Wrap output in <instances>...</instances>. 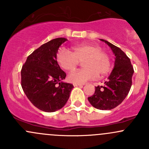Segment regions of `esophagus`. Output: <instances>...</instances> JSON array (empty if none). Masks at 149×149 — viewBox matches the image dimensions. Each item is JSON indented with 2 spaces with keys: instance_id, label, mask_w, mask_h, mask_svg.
Instances as JSON below:
<instances>
[{
  "instance_id": "obj_1",
  "label": "esophagus",
  "mask_w": 149,
  "mask_h": 149,
  "mask_svg": "<svg viewBox=\"0 0 149 149\" xmlns=\"http://www.w3.org/2000/svg\"><path fill=\"white\" fill-rule=\"evenodd\" d=\"M73 86H75V87H76V86H83V85H82V84H73Z\"/></svg>"
}]
</instances>
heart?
Listing matches in <instances>:
<instances>
[{
    "label": "heart",
    "mask_w": 149,
    "mask_h": 149,
    "mask_svg": "<svg viewBox=\"0 0 149 149\" xmlns=\"http://www.w3.org/2000/svg\"><path fill=\"white\" fill-rule=\"evenodd\" d=\"M56 61L58 65L68 72L76 70L79 62L84 68L68 76L71 83L81 84L99 76L107 74L111 68L109 55L101 47L92 44H81L72 47V52L62 47L58 51Z\"/></svg>",
    "instance_id": "b5f03b06"
}]
</instances>
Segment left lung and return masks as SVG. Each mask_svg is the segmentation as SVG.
<instances>
[{"mask_svg": "<svg viewBox=\"0 0 149 149\" xmlns=\"http://www.w3.org/2000/svg\"><path fill=\"white\" fill-rule=\"evenodd\" d=\"M101 41L107 44L115 54V66L104 85L96 86L95 92L88 100L97 109L109 110L121 104L128 94L134 70L130 58L120 48L104 40Z\"/></svg>", "mask_w": 149, "mask_h": 149, "instance_id": "1", "label": "left lung"}]
</instances>
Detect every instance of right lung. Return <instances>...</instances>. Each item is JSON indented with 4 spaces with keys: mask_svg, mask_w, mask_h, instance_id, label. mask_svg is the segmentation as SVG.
I'll list each match as a JSON object with an SVG mask.
<instances>
[{
    "mask_svg": "<svg viewBox=\"0 0 149 149\" xmlns=\"http://www.w3.org/2000/svg\"><path fill=\"white\" fill-rule=\"evenodd\" d=\"M66 40L61 37L43 44L29 55L21 70L24 92L34 106L44 112L61 109L73 88V84L62 81L66 74L56 61L58 48Z\"/></svg>",
    "mask_w": 149,
    "mask_h": 149,
    "instance_id": "right-lung-1",
    "label": "right lung"
}]
</instances>
